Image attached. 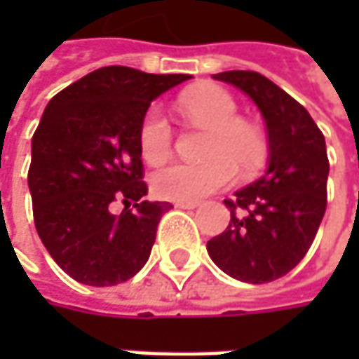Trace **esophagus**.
Wrapping results in <instances>:
<instances>
[{
  "label": "esophagus",
  "instance_id": "1",
  "mask_svg": "<svg viewBox=\"0 0 359 359\" xmlns=\"http://www.w3.org/2000/svg\"><path fill=\"white\" fill-rule=\"evenodd\" d=\"M173 205L180 208V210H196L198 201H173Z\"/></svg>",
  "mask_w": 359,
  "mask_h": 359
}]
</instances>
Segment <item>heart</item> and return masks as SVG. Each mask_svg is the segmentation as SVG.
<instances>
[{
	"label": "heart",
	"instance_id": "b5f03b06",
	"mask_svg": "<svg viewBox=\"0 0 359 359\" xmlns=\"http://www.w3.org/2000/svg\"><path fill=\"white\" fill-rule=\"evenodd\" d=\"M180 114L210 130L203 145L205 161L173 163L151 177V187L163 200L196 201L226 187L236 170L248 177L259 172L268 156L264 133L238 118V104L217 86H198L177 97ZM140 154L149 165L172 156V126L159 109H149L140 126Z\"/></svg>",
	"mask_w": 359,
	"mask_h": 359
}]
</instances>
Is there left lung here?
Wrapping results in <instances>:
<instances>
[{
	"label": "left lung",
	"instance_id": "obj_1",
	"mask_svg": "<svg viewBox=\"0 0 359 359\" xmlns=\"http://www.w3.org/2000/svg\"><path fill=\"white\" fill-rule=\"evenodd\" d=\"M214 79L231 83L257 105L269 158L259 180L224 200L231 219L208 241V254L233 280L273 282L304 259L325 214L324 133L304 105L257 72H224Z\"/></svg>",
	"mask_w": 359,
	"mask_h": 359
}]
</instances>
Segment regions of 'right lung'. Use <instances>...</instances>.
Masks as SVG:
<instances>
[{
    "mask_svg": "<svg viewBox=\"0 0 359 359\" xmlns=\"http://www.w3.org/2000/svg\"><path fill=\"white\" fill-rule=\"evenodd\" d=\"M191 76L95 69L51 97L32 137L35 229L55 264L86 285H118L144 268L168 201H147L140 126L161 93ZM126 208L114 215L111 205Z\"/></svg>",
    "mask_w": 359,
    "mask_h": 359,
    "instance_id": "right-lung-1",
    "label": "right lung"
}]
</instances>
